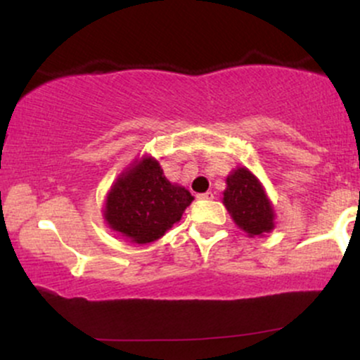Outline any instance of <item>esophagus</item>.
I'll return each mask as SVG.
<instances>
[{
    "instance_id": "1",
    "label": "esophagus",
    "mask_w": 360,
    "mask_h": 360,
    "mask_svg": "<svg viewBox=\"0 0 360 360\" xmlns=\"http://www.w3.org/2000/svg\"><path fill=\"white\" fill-rule=\"evenodd\" d=\"M198 200H213V193L212 191H206V193H201L198 194Z\"/></svg>"
}]
</instances>
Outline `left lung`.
Returning a JSON list of instances; mask_svg holds the SVG:
<instances>
[{
  "mask_svg": "<svg viewBox=\"0 0 360 360\" xmlns=\"http://www.w3.org/2000/svg\"><path fill=\"white\" fill-rule=\"evenodd\" d=\"M223 205L238 229L249 237H262L276 226V212L259 177L247 167H237L226 176Z\"/></svg>",
  "mask_w": 360,
  "mask_h": 360,
  "instance_id": "8db88e82",
  "label": "left lung"
}]
</instances>
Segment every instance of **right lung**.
Listing matches in <instances>:
<instances>
[{"mask_svg": "<svg viewBox=\"0 0 360 360\" xmlns=\"http://www.w3.org/2000/svg\"><path fill=\"white\" fill-rule=\"evenodd\" d=\"M194 198L164 176L152 155L135 159L111 184L103 218L111 230L134 243H150L181 220Z\"/></svg>", "mask_w": 360, "mask_h": 360, "instance_id": "obj_1", "label": "right lung"}]
</instances>
